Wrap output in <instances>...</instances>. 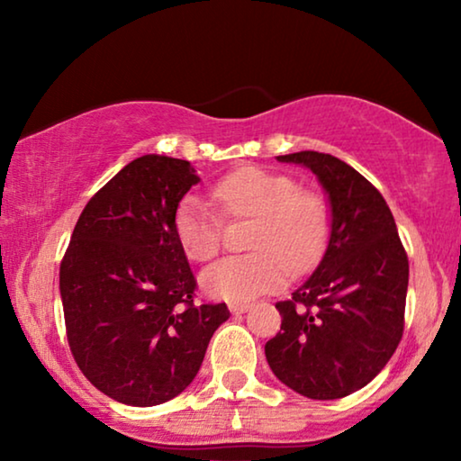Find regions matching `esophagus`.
I'll use <instances>...</instances> for the list:
<instances>
[{
	"label": "esophagus",
	"instance_id": "1",
	"mask_svg": "<svg viewBox=\"0 0 461 461\" xmlns=\"http://www.w3.org/2000/svg\"><path fill=\"white\" fill-rule=\"evenodd\" d=\"M229 308H230L232 314H243V312L249 311V304H248V302H230Z\"/></svg>",
	"mask_w": 461,
	"mask_h": 461
}]
</instances>
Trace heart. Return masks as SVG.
Returning a JSON list of instances; mask_svg holds the SVG:
<instances>
[{
	"mask_svg": "<svg viewBox=\"0 0 461 461\" xmlns=\"http://www.w3.org/2000/svg\"><path fill=\"white\" fill-rule=\"evenodd\" d=\"M212 197L229 216L256 218L249 241L256 251L224 258L201 273V287L210 298L245 302L268 294L285 283L289 267L306 270L323 254L330 230L323 201L298 191L287 176L243 167L224 176ZM174 229L191 260L205 262L218 254L222 222L197 194L180 201Z\"/></svg>",
	"mask_w": 461,
	"mask_h": 461,
	"instance_id": "b5f03b06",
	"label": "heart"
}]
</instances>
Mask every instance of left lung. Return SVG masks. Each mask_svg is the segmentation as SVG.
<instances>
[{
  "label": "left lung",
  "instance_id": "left-lung-1",
  "mask_svg": "<svg viewBox=\"0 0 461 461\" xmlns=\"http://www.w3.org/2000/svg\"><path fill=\"white\" fill-rule=\"evenodd\" d=\"M308 167L330 203V239L314 273L276 302L281 331L264 346L273 374L302 396H348L386 367L402 338L409 260L380 191L333 155L276 157Z\"/></svg>",
  "mask_w": 461,
  "mask_h": 461
}]
</instances>
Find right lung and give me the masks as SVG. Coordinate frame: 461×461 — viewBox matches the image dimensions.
<instances>
[{"mask_svg": "<svg viewBox=\"0 0 461 461\" xmlns=\"http://www.w3.org/2000/svg\"><path fill=\"white\" fill-rule=\"evenodd\" d=\"M197 182L185 159L138 157L87 201L62 258L60 298L75 363L123 405L153 407L178 396L230 317L226 304H194L197 283L176 237V210Z\"/></svg>", "mask_w": 461, "mask_h": 461, "instance_id": "1", "label": "right lung"}]
</instances>
